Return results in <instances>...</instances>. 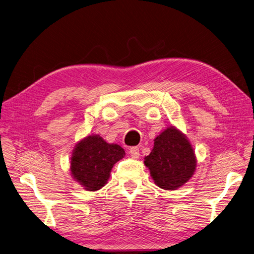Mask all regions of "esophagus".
Returning a JSON list of instances; mask_svg holds the SVG:
<instances>
[{"label": "esophagus", "mask_w": 254, "mask_h": 254, "mask_svg": "<svg viewBox=\"0 0 254 254\" xmlns=\"http://www.w3.org/2000/svg\"><path fill=\"white\" fill-rule=\"evenodd\" d=\"M128 153L131 154V157L134 159H137L139 157V148L138 147H132L129 148Z\"/></svg>", "instance_id": "1"}]
</instances>
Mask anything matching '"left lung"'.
Here are the masks:
<instances>
[{
  "label": "left lung",
  "instance_id": "left-lung-1",
  "mask_svg": "<svg viewBox=\"0 0 254 254\" xmlns=\"http://www.w3.org/2000/svg\"><path fill=\"white\" fill-rule=\"evenodd\" d=\"M145 165L158 187L176 190L192 177L196 159L186 136L171 127L154 139L153 149L145 158Z\"/></svg>",
  "mask_w": 254,
  "mask_h": 254
}]
</instances>
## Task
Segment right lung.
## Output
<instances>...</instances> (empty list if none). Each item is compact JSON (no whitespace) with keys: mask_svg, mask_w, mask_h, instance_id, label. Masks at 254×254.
Segmentation results:
<instances>
[{"mask_svg":"<svg viewBox=\"0 0 254 254\" xmlns=\"http://www.w3.org/2000/svg\"><path fill=\"white\" fill-rule=\"evenodd\" d=\"M125 155L119 145L107 144L99 135L88 136L74 149L70 172L87 191L100 190L106 185L115 163Z\"/></svg>","mask_w":254,"mask_h":254,"instance_id":"add662e5","label":"right lung"}]
</instances>
